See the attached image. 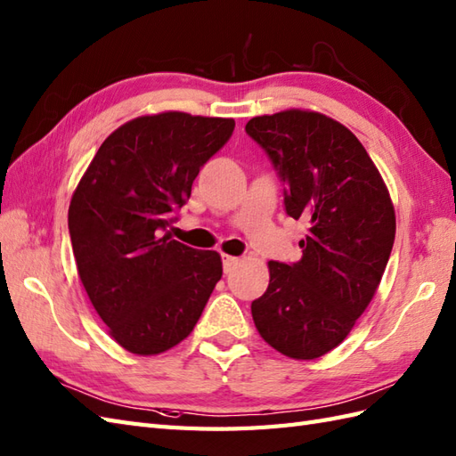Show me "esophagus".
Here are the masks:
<instances>
[{
	"mask_svg": "<svg viewBox=\"0 0 456 456\" xmlns=\"http://www.w3.org/2000/svg\"><path fill=\"white\" fill-rule=\"evenodd\" d=\"M239 264V258L235 256H229V254H224V270L225 272H231L232 268H235Z\"/></svg>",
	"mask_w": 456,
	"mask_h": 456,
	"instance_id": "obj_1",
	"label": "esophagus"
}]
</instances>
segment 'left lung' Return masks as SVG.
<instances>
[{
    "label": "left lung",
    "instance_id": "8db88e82",
    "mask_svg": "<svg viewBox=\"0 0 456 456\" xmlns=\"http://www.w3.org/2000/svg\"><path fill=\"white\" fill-rule=\"evenodd\" d=\"M245 130L278 168L288 216L309 227L299 262H268L254 324L283 355L322 357L352 332L383 278L396 232L393 200L362 142L330 116L289 109L254 116Z\"/></svg>",
    "mask_w": 456,
    "mask_h": 456
}]
</instances>
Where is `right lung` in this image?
I'll use <instances>...</instances> for the list:
<instances>
[{"label":"right lung","mask_w":456,"mask_h":456,"mask_svg":"<svg viewBox=\"0 0 456 456\" xmlns=\"http://www.w3.org/2000/svg\"><path fill=\"white\" fill-rule=\"evenodd\" d=\"M235 120L137 116L99 147L71 196L68 225L85 291L116 344L157 355L194 330L221 280L216 250L161 237Z\"/></svg>","instance_id":"right-lung-1"}]
</instances>
